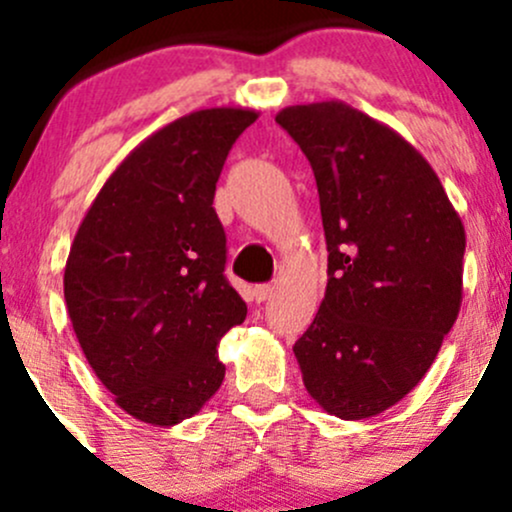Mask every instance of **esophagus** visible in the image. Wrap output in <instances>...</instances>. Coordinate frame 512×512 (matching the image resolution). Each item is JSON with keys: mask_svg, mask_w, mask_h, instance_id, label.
<instances>
[{"mask_svg": "<svg viewBox=\"0 0 512 512\" xmlns=\"http://www.w3.org/2000/svg\"><path fill=\"white\" fill-rule=\"evenodd\" d=\"M272 291H274L272 284H260V286H255V301H257V303L267 301V298L272 296Z\"/></svg>", "mask_w": 512, "mask_h": 512, "instance_id": "obj_1", "label": "esophagus"}]
</instances>
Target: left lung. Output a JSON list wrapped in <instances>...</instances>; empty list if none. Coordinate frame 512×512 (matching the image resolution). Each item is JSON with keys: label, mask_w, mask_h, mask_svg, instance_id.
<instances>
[{"label": "left lung", "mask_w": 512, "mask_h": 512, "mask_svg": "<svg viewBox=\"0 0 512 512\" xmlns=\"http://www.w3.org/2000/svg\"><path fill=\"white\" fill-rule=\"evenodd\" d=\"M276 122L313 168L330 252L325 298L293 354L327 414L368 419L421 383L455 325L462 219L426 158L361 110L291 105Z\"/></svg>", "instance_id": "8db88e82"}]
</instances>
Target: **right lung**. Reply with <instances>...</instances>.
<instances>
[{"instance_id": "obj_1", "label": "right lung", "mask_w": 512, "mask_h": 512, "mask_svg": "<svg viewBox=\"0 0 512 512\" xmlns=\"http://www.w3.org/2000/svg\"><path fill=\"white\" fill-rule=\"evenodd\" d=\"M257 120L248 108L197 110L144 139L86 211L64 301L88 366L115 404L175 426L226 375L216 344L248 315L223 276L226 233L214 192L228 151Z\"/></svg>"}]
</instances>
